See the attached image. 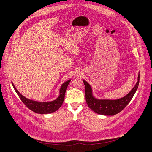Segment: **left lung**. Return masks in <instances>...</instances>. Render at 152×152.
<instances>
[{
	"label": "left lung",
	"mask_w": 152,
	"mask_h": 152,
	"mask_svg": "<svg viewBox=\"0 0 152 152\" xmlns=\"http://www.w3.org/2000/svg\"><path fill=\"white\" fill-rule=\"evenodd\" d=\"M83 82L86 87V99L88 107L98 114L113 116L121 112L132 100L139 86L140 74L137 77V82L131 91L124 97L116 100H102L94 98L92 95L90 86L86 80H83Z\"/></svg>",
	"instance_id": "8db88e82"
}]
</instances>
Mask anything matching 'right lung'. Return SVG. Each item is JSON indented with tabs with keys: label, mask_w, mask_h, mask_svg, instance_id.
<instances>
[{
	"label": "right lung",
	"mask_w": 152,
	"mask_h": 152,
	"mask_svg": "<svg viewBox=\"0 0 152 152\" xmlns=\"http://www.w3.org/2000/svg\"><path fill=\"white\" fill-rule=\"evenodd\" d=\"M70 81L71 80H67L62 84L60 89V95L56 100L47 102H36L26 98L17 90L12 82V85L22 102L31 111L39 114H48L56 112L61 107L65 98V93L66 88Z\"/></svg>",
	"instance_id": "1"
}]
</instances>
